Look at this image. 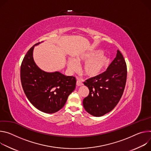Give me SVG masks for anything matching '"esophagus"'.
Segmentation results:
<instances>
[{
	"instance_id": "1",
	"label": "esophagus",
	"mask_w": 151,
	"mask_h": 151,
	"mask_svg": "<svg viewBox=\"0 0 151 151\" xmlns=\"http://www.w3.org/2000/svg\"><path fill=\"white\" fill-rule=\"evenodd\" d=\"M76 85H77V86H80L83 85V83H82L80 80H77V82H76Z\"/></svg>"
}]
</instances>
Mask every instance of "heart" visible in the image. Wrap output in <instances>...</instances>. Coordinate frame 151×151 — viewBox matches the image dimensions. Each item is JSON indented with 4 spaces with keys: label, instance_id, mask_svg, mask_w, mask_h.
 <instances>
[{
    "label": "heart",
    "instance_id": "heart-1",
    "mask_svg": "<svg viewBox=\"0 0 151 151\" xmlns=\"http://www.w3.org/2000/svg\"><path fill=\"white\" fill-rule=\"evenodd\" d=\"M85 62L81 68L83 74L88 77H96L101 74L109 66L110 63V58L106 55L102 54L99 50H92L78 55L75 60L69 59L68 68L71 71L77 70L78 63Z\"/></svg>",
    "mask_w": 151,
    "mask_h": 151
}]
</instances>
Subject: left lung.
<instances>
[{"label": "left lung", "instance_id": "left-lung-1", "mask_svg": "<svg viewBox=\"0 0 151 151\" xmlns=\"http://www.w3.org/2000/svg\"><path fill=\"white\" fill-rule=\"evenodd\" d=\"M127 76L125 60L118 50L116 58L105 72L84 82L89 89L88 96L83 101L86 111L94 116H101L111 111L122 96Z\"/></svg>", "mask_w": 151, "mask_h": 151}]
</instances>
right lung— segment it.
<instances>
[{"instance_id":"1","label":"right lung","mask_w":151,"mask_h":151,"mask_svg":"<svg viewBox=\"0 0 151 151\" xmlns=\"http://www.w3.org/2000/svg\"><path fill=\"white\" fill-rule=\"evenodd\" d=\"M33 45L22 62L20 79L29 101L39 110L54 113L65 105L69 95L76 88V79L59 72L47 73L41 70L33 58Z\"/></svg>"}]
</instances>
